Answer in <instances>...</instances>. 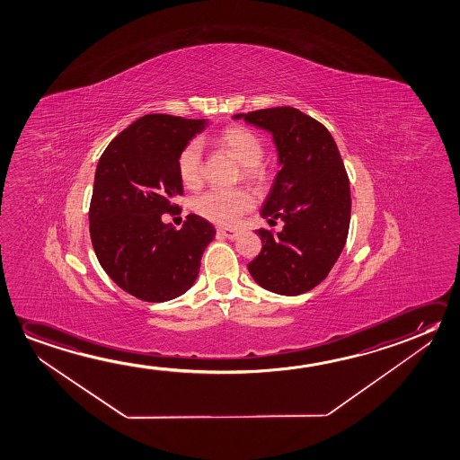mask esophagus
Wrapping results in <instances>:
<instances>
[{"label":"esophagus","instance_id":"1","mask_svg":"<svg viewBox=\"0 0 460 460\" xmlns=\"http://www.w3.org/2000/svg\"><path fill=\"white\" fill-rule=\"evenodd\" d=\"M217 234L220 236H226L228 240H234L238 236V232L234 228H217Z\"/></svg>","mask_w":460,"mask_h":460}]
</instances>
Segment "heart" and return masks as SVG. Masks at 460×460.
<instances>
[{"mask_svg": "<svg viewBox=\"0 0 460 460\" xmlns=\"http://www.w3.org/2000/svg\"><path fill=\"white\" fill-rule=\"evenodd\" d=\"M216 144L232 155L243 166V177L249 182H262L265 169L261 137L244 126H230L216 137ZM177 171L185 187H198L203 179V146L190 140L177 156ZM193 211L217 226H234L241 216L254 208V197L244 189H211L193 199Z\"/></svg>", "mask_w": 460, "mask_h": 460, "instance_id": "obj_1", "label": "heart"}]
</instances>
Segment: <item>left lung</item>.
<instances>
[{"instance_id":"1","label":"left lung","mask_w":460,"mask_h":460,"mask_svg":"<svg viewBox=\"0 0 460 460\" xmlns=\"http://www.w3.org/2000/svg\"><path fill=\"white\" fill-rule=\"evenodd\" d=\"M234 118L271 132L281 164L261 214L285 226L255 232L262 249L249 273L267 291L299 296L328 277L349 234L350 182L339 148L320 121L292 107Z\"/></svg>"}]
</instances>
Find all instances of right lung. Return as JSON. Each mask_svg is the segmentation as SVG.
I'll use <instances>...</instances> for the list:
<instances>
[{"mask_svg": "<svg viewBox=\"0 0 460 460\" xmlns=\"http://www.w3.org/2000/svg\"><path fill=\"white\" fill-rule=\"evenodd\" d=\"M206 119L146 115L119 132L95 169L89 234L103 270L144 302H166L195 283L216 230L189 214L181 230L161 220L179 209L177 156Z\"/></svg>", "mask_w": 460, "mask_h": 460, "instance_id": "right-lung-1", "label": "right lung"}]
</instances>
